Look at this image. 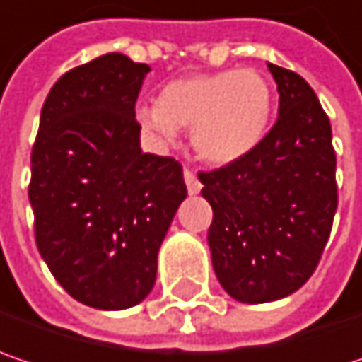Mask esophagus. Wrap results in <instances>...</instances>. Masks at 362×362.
<instances>
[{"instance_id":"34e87169","label":"esophagus","mask_w":362,"mask_h":362,"mask_svg":"<svg viewBox=\"0 0 362 362\" xmlns=\"http://www.w3.org/2000/svg\"><path fill=\"white\" fill-rule=\"evenodd\" d=\"M184 182H186L188 194H199V192H201V182H199L197 174H194L192 170H184Z\"/></svg>"}]
</instances>
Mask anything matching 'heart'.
<instances>
[{
    "label": "heart",
    "instance_id": "1",
    "mask_svg": "<svg viewBox=\"0 0 362 362\" xmlns=\"http://www.w3.org/2000/svg\"><path fill=\"white\" fill-rule=\"evenodd\" d=\"M272 117V90L254 69H227L172 79L156 106H139V124L163 141L190 127L197 156L211 163H231L247 156Z\"/></svg>",
    "mask_w": 362,
    "mask_h": 362
}]
</instances>
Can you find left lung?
I'll return each mask as SVG.
<instances>
[{"label": "left lung", "instance_id": "1", "mask_svg": "<svg viewBox=\"0 0 362 362\" xmlns=\"http://www.w3.org/2000/svg\"><path fill=\"white\" fill-rule=\"evenodd\" d=\"M279 118L238 161L201 172L213 209L209 247L221 287L242 303H268L313 274L338 206L332 127L309 83L268 63Z\"/></svg>", "mask_w": 362, "mask_h": 362}]
</instances>
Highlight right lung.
<instances>
[{
	"label": "right lung",
	"mask_w": 362,
	"mask_h": 362,
	"mask_svg": "<svg viewBox=\"0 0 362 362\" xmlns=\"http://www.w3.org/2000/svg\"><path fill=\"white\" fill-rule=\"evenodd\" d=\"M149 65L108 53L59 77L42 104L28 197L36 245L83 305L133 308L186 199L182 165L141 151L135 102Z\"/></svg>",
	"instance_id": "obj_1"
}]
</instances>
